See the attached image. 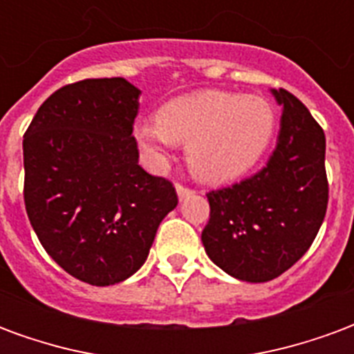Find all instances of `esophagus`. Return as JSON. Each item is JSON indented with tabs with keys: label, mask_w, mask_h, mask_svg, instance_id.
Here are the masks:
<instances>
[{
	"label": "esophagus",
	"mask_w": 354,
	"mask_h": 354,
	"mask_svg": "<svg viewBox=\"0 0 354 354\" xmlns=\"http://www.w3.org/2000/svg\"><path fill=\"white\" fill-rule=\"evenodd\" d=\"M190 194H192V190H190L189 187H185V185H177V196H179V200L190 196Z\"/></svg>",
	"instance_id": "1"
}]
</instances>
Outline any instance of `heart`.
<instances>
[{"instance_id":"b5f03b06","label":"heart","mask_w":354,"mask_h":354,"mask_svg":"<svg viewBox=\"0 0 354 354\" xmlns=\"http://www.w3.org/2000/svg\"><path fill=\"white\" fill-rule=\"evenodd\" d=\"M277 125V109L267 97L205 89L165 102L156 124H137L133 135L156 165L173 142H187L190 171L202 181L227 183L261 160Z\"/></svg>"}]
</instances>
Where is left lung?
Instances as JSON below:
<instances>
[{
    "instance_id": "obj_1",
    "label": "left lung",
    "mask_w": 354,
    "mask_h": 354,
    "mask_svg": "<svg viewBox=\"0 0 354 354\" xmlns=\"http://www.w3.org/2000/svg\"><path fill=\"white\" fill-rule=\"evenodd\" d=\"M272 95L282 106L277 149L261 171L207 194L202 230L207 257L244 282H269L299 261L328 207L324 131L292 93Z\"/></svg>"
}]
</instances>
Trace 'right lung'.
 <instances>
[{
	"label": "right lung",
	"mask_w": 354,
	"mask_h": 354,
	"mask_svg": "<svg viewBox=\"0 0 354 354\" xmlns=\"http://www.w3.org/2000/svg\"><path fill=\"white\" fill-rule=\"evenodd\" d=\"M139 95L124 77L64 85L24 133L30 225L62 269L91 286L118 284L141 269L177 205L171 183L139 165Z\"/></svg>",
	"instance_id": "right-lung-1"
}]
</instances>
